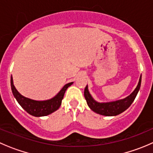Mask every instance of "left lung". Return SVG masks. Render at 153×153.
Here are the masks:
<instances>
[{
  "instance_id": "obj_1",
  "label": "left lung",
  "mask_w": 153,
  "mask_h": 153,
  "mask_svg": "<svg viewBox=\"0 0 153 153\" xmlns=\"http://www.w3.org/2000/svg\"><path fill=\"white\" fill-rule=\"evenodd\" d=\"M140 84H141V76L140 77L137 87L129 96H127L125 99L115 101V102H105V103L96 102L93 99L90 93H89L87 85L84 89V97H85L88 106L94 112L103 115V116H116L128 109L130 105L132 104L140 90Z\"/></svg>"
}]
</instances>
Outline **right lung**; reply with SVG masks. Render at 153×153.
I'll use <instances>...</instances> for the list:
<instances>
[{
	"label": "right lung",
	"instance_id": "add662e5",
	"mask_svg": "<svg viewBox=\"0 0 153 153\" xmlns=\"http://www.w3.org/2000/svg\"><path fill=\"white\" fill-rule=\"evenodd\" d=\"M11 89L14 97L16 98L19 105L29 114L34 117H44L49 115L51 113L57 111L61 105L62 99H63L64 93L69 86L73 82L66 84L60 92L54 98L45 101H36L25 97L18 92L13 84V78L11 77Z\"/></svg>",
	"mask_w": 153,
	"mask_h": 153
}]
</instances>
